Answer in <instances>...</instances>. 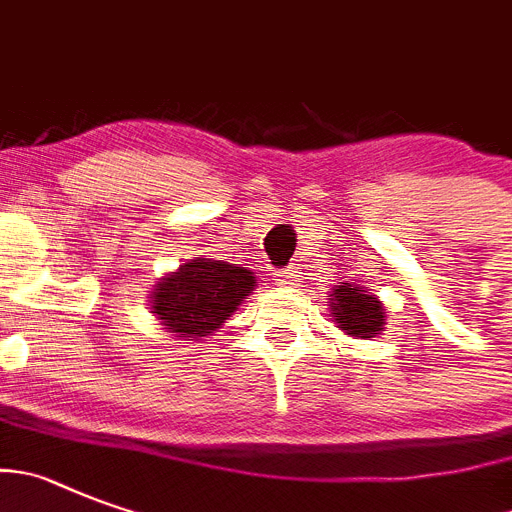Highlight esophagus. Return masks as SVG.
Segmentation results:
<instances>
[{
  "label": "esophagus",
  "instance_id": "obj_1",
  "mask_svg": "<svg viewBox=\"0 0 512 512\" xmlns=\"http://www.w3.org/2000/svg\"><path fill=\"white\" fill-rule=\"evenodd\" d=\"M297 274H299L297 269H284L276 274L274 281L279 284V287H292V284H297Z\"/></svg>",
  "mask_w": 512,
  "mask_h": 512
}]
</instances>
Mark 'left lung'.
Instances as JSON below:
<instances>
[{
    "label": "left lung",
    "instance_id": "obj_1",
    "mask_svg": "<svg viewBox=\"0 0 512 512\" xmlns=\"http://www.w3.org/2000/svg\"><path fill=\"white\" fill-rule=\"evenodd\" d=\"M330 317L345 335L350 337H378L386 325V307L368 287L360 284H345L332 289L330 294Z\"/></svg>",
    "mask_w": 512,
    "mask_h": 512
}]
</instances>
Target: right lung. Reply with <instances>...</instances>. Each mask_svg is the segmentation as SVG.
<instances>
[{"instance_id": "1", "label": "right lung", "mask_w": 512, "mask_h": 512, "mask_svg": "<svg viewBox=\"0 0 512 512\" xmlns=\"http://www.w3.org/2000/svg\"><path fill=\"white\" fill-rule=\"evenodd\" d=\"M256 289L253 271L218 259H187L164 274L149 294V309L182 340H203L218 330Z\"/></svg>"}]
</instances>
